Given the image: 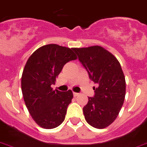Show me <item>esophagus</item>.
Wrapping results in <instances>:
<instances>
[{
  "instance_id": "esophagus-1",
  "label": "esophagus",
  "mask_w": 147,
  "mask_h": 147,
  "mask_svg": "<svg viewBox=\"0 0 147 147\" xmlns=\"http://www.w3.org/2000/svg\"><path fill=\"white\" fill-rule=\"evenodd\" d=\"M78 93H76V92H74L73 93V95H74V96H78Z\"/></svg>"
}]
</instances>
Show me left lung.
<instances>
[{
    "label": "left lung",
    "instance_id": "1",
    "mask_svg": "<svg viewBox=\"0 0 147 147\" xmlns=\"http://www.w3.org/2000/svg\"><path fill=\"white\" fill-rule=\"evenodd\" d=\"M87 70L94 87V96L88 97L83 108L84 118L92 127L102 129L119 115L125 96V78L121 65L111 53L100 46L72 48Z\"/></svg>",
    "mask_w": 147,
    "mask_h": 147
}]
</instances>
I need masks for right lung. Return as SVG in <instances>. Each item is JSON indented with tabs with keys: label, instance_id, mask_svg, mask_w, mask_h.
I'll return each instance as SVG.
<instances>
[{
	"label": "right lung",
	"instance_id": "add662e5",
	"mask_svg": "<svg viewBox=\"0 0 147 147\" xmlns=\"http://www.w3.org/2000/svg\"><path fill=\"white\" fill-rule=\"evenodd\" d=\"M77 57L72 48L47 45L34 51L27 60L21 86L28 112L39 126L52 129L63 123L73 94L53 90L57 77L65 63Z\"/></svg>",
	"mask_w": 147,
	"mask_h": 147
}]
</instances>
